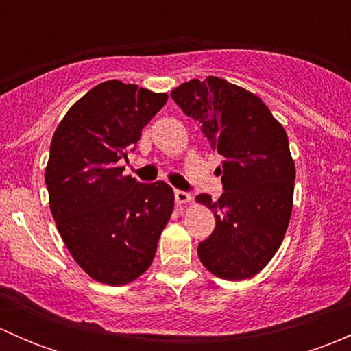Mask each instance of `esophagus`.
<instances>
[{"label": "esophagus", "mask_w": 351, "mask_h": 351, "mask_svg": "<svg viewBox=\"0 0 351 351\" xmlns=\"http://www.w3.org/2000/svg\"><path fill=\"white\" fill-rule=\"evenodd\" d=\"M175 200L178 205L189 204L192 200V195L189 192H183V190H175Z\"/></svg>", "instance_id": "obj_1"}]
</instances>
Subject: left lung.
Segmentation results:
<instances>
[{
  "mask_svg": "<svg viewBox=\"0 0 351 351\" xmlns=\"http://www.w3.org/2000/svg\"><path fill=\"white\" fill-rule=\"evenodd\" d=\"M171 98L200 122L224 158L219 168L224 193L217 202L207 193L195 198L215 215L198 258L224 280L254 277L280 247L292 214L295 165L285 129L260 97L217 76L186 81Z\"/></svg>",
  "mask_w": 351,
  "mask_h": 351,
  "instance_id": "obj_1",
  "label": "left lung"
}]
</instances>
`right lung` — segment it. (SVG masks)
Wrapping results in <instances>:
<instances>
[{"instance_id": "add662e5", "label": "right lung", "mask_w": 351, "mask_h": 351, "mask_svg": "<svg viewBox=\"0 0 351 351\" xmlns=\"http://www.w3.org/2000/svg\"><path fill=\"white\" fill-rule=\"evenodd\" d=\"M166 100V93L105 81L67 110L52 137L45 168L51 212L71 256L101 284L141 277L171 217L168 183H139L119 166Z\"/></svg>"}]
</instances>
